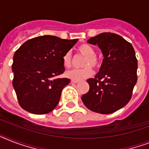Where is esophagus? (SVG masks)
<instances>
[{
	"label": "esophagus",
	"instance_id": "34e87169",
	"mask_svg": "<svg viewBox=\"0 0 149 149\" xmlns=\"http://www.w3.org/2000/svg\"><path fill=\"white\" fill-rule=\"evenodd\" d=\"M71 82H72V83H74V84H77V83H79V80H77V79H71Z\"/></svg>",
	"mask_w": 149,
	"mask_h": 149
}]
</instances>
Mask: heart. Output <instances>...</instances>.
I'll list each match as a JSON object with an SVG mask.
<instances>
[{"mask_svg":"<svg viewBox=\"0 0 149 149\" xmlns=\"http://www.w3.org/2000/svg\"><path fill=\"white\" fill-rule=\"evenodd\" d=\"M77 50L82 56H85L84 62H83V66H85L83 69H73V70H68L65 72V76L72 79H86L87 77H90L93 74V69L91 66L97 68L99 66V60L95 56V50L91 45L88 44H81L78 46ZM63 65L66 68H69L72 65V55L70 52H65V55L63 57Z\"/></svg>","mask_w":149,"mask_h":149,"instance_id":"heart-1","label":"heart"}]
</instances>
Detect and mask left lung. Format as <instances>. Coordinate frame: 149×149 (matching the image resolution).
I'll list each match as a JSON object with an SVG mask.
<instances>
[{
	"mask_svg": "<svg viewBox=\"0 0 149 149\" xmlns=\"http://www.w3.org/2000/svg\"><path fill=\"white\" fill-rule=\"evenodd\" d=\"M97 45L104 59L97 74L86 81L90 90L82 101L91 111L108 114L122 108L136 84L138 60L132 44L119 35L104 32L87 41Z\"/></svg>",
	"mask_w": 149,
	"mask_h": 149,
	"instance_id": "8db88e82",
	"label": "left lung"
}]
</instances>
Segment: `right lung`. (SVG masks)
I'll return each mask as SVG.
<instances>
[{
  "label": "right lung",
  "mask_w": 149,
  "mask_h": 149,
  "mask_svg": "<svg viewBox=\"0 0 149 149\" xmlns=\"http://www.w3.org/2000/svg\"><path fill=\"white\" fill-rule=\"evenodd\" d=\"M78 39H62L52 36L26 41L13 57V86L19 105L35 114L55 109L67 78H56L65 71L63 57Z\"/></svg>",
  "instance_id": "right-lung-1"
}]
</instances>
